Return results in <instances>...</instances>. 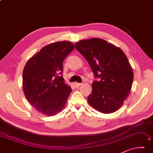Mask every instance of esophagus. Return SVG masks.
<instances>
[{
	"mask_svg": "<svg viewBox=\"0 0 153 153\" xmlns=\"http://www.w3.org/2000/svg\"><path fill=\"white\" fill-rule=\"evenodd\" d=\"M74 85H75V86L76 87V88H77V87H79V86L82 85V83H78V82H76V83H74Z\"/></svg>",
	"mask_w": 153,
	"mask_h": 153,
	"instance_id": "1",
	"label": "esophagus"
}]
</instances>
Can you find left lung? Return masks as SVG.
Masks as SVG:
<instances>
[{"label": "left lung", "instance_id": "8db88e82", "mask_svg": "<svg viewBox=\"0 0 153 153\" xmlns=\"http://www.w3.org/2000/svg\"><path fill=\"white\" fill-rule=\"evenodd\" d=\"M75 46L98 79L93 82L88 103L103 114L116 111L129 95L133 79L131 67L125 53L98 38L79 41Z\"/></svg>", "mask_w": 153, "mask_h": 153}]
</instances>
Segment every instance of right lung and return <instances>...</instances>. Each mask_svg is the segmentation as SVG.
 I'll return each instance as SVG.
<instances>
[{
	"instance_id": "obj_1",
	"label": "right lung",
	"mask_w": 153,
	"mask_h": 153,
	"mask_svg": "<svg viewBox=\"0 0 153 153\" xmlns=\"http://www.w3.org/2000/svg\"><path fill=\"white\" fill-rule=\"evenodd\" d=\"M74 45L69 42L51 43L28 60L22 74L26 98L41 113L54 116L62 110L71 92L62 77V62Z\"/></svg>"
}]
</instances>
